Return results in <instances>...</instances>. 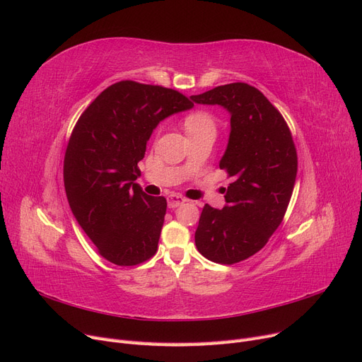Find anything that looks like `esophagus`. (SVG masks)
Listing matches in <instances>:
<instances>
[{
	"mask_svg": "<svg viewBox=\"0 0 362 362\" xmlns=\"http://www.w3.org/2000/svg\"><path fill=\"white\" fill-rule=\"evenodd\" d=\"M185 202V199L180 194H169L168 196V206L169 208H177L180 205H182Z\"/></svg>",
	"mask_w": 362,
	"mask_h": 362,
	"instance_id": "34e87169",
	"label": "esophagus"
}]
</instances>
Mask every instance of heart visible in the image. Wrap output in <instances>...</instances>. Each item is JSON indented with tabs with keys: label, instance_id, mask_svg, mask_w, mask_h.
<instances>
[{
	"label": "heart",
	"instance_id": "b5f03b06",
	"mask_svg": "<svg viewBox=\"0 0 362 362\" xmlns=\"http://www.w3.org/2000/svg\"><path fill=\"white\" fill-rule=\"evenodd\" d=\"M184 128L187 134H196L202 133V131H216V122L210 113L199 110L185 116Z\"/></svg>",
	"mask_w": 362,
	"mask_h": 362
}]
</instances>
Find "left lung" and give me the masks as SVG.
<instances>
[{"label":"left lung","mask_w":362,"mask_h":362,"mask_svg":"<svg viewBox=\"0 0 362 362\" xmlns=\"http://www.w3.org/2000/svg\"><path fill=\"white\" fill-rule=\"evenodd\" d=\"M231 115V133L218 163L233 182L226 205L202 208L194 243L218 264H235L266 246L281 225L298 173V154L282 115L254 86L231 83L190 96Z\"/></svg>","instance_id":"left-lung-1"}]
</instances>
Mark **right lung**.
Returning a JSON list of instances; mask_svg holds the SVG:
<instances>
[{"instance_id": "obj_1", "label": "right lung", "mask_w": 362, "mask_h": 362, "mask_svg": "<svg viewBox=\"0 0 362 362\" xmlns=\"http://www.w3.org/2000/svg\"><path fill=\"white\" fill-rule=\"evenodd\" d=\"M192 107L177 90L125 80L98 95L74 127L63 164L69 206L116 266L156 255L168 202L140 189L137 163L161 120Z\"/></svg>"}]
</instances>
